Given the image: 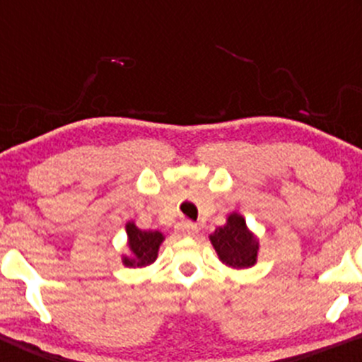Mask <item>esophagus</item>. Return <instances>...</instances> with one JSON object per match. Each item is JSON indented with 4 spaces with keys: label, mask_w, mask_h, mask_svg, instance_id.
<instances>
[{
    "label": "esophagus",
    "mask_w": 362,
    "mask_h": 362,
    "mask_svg": "<svg viewBox=\"0 0 362 362\" xmlns=\"http://www.w3.org/2000/svg\"><path fill=\"white\" fill-rule=\"evenodd\" d=\"M197 230H199L197 224L192 221H182L175 226V231L180 236H194L195 233H197Z\"/></svg>",
    "instance_id": "esophagus-1"
}]
</instances>
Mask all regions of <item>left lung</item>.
Instances as JSON below:
<instances>
[{"mask_svg":"<svg viewBox=\"0 0 362 362\" xmlns=\"http://www.w3.org/2000/svg\"><path fill=\"white\" fill-rule=\"evenodd\" d=\"M209 240L223 264L230 265V267H252L257 262L259 242L248 231L243 216L236 213L228 216L226 224L216 228Z\"/></svg>","mask_w":362,"mask_h":362,"instance_id":"obj_1","label":"left lung"}]
</instances>
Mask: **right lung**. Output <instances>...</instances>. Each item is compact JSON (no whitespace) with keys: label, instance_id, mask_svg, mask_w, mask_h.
Instances as JSON below:
<instances>
[{"label":"right lung","instance_id":"1","mask_svg":"<svg viewBox=\"0 0 362 362\" xmlns=\"http://www.w3.org/2000/svg\"><path fill=\"white\" fill-rule=\"evenodd\" d=\"M127 243L131 257H124L122 262L127 267H146L158 257V248L163 242L160 231H143L134 223L126 224Z\"/></svg>","mask_w":362,"mask_h":362}]
</instances>
